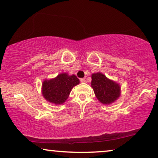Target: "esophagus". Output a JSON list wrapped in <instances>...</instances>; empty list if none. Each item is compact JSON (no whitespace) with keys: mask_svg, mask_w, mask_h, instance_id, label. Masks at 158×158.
<instances>
[{"mask_svg":"<svg viewBox=\"0 0 158 158\" xmlns=\"http://www.w3.org/2000/svg\"><path fill=\"white\" fill-rule=\"evenodd\" d=\"M80 81H81V82H82V83H84V82H86V79L82 78V79H80Z\"/></svg>","mask_w":158,"mask_h":158,"instance_id":"esophagus-1","label":"esophagus"}]
</instances>
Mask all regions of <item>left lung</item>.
Instances as JSON below:
<instances>
[{"label": "left lung", "instance_id": "1", "mask_svg": "<svg viewBox=\"0 0 158 158\" xmlns=\"http://www.w3.org/2000/svg\"><path fill=\"white\" fill-rule=\"evenodd\" d=\"M91 86L98 101L102 104H110L120 94L119 84L110 80L101 73L92 74Z\"/></svg>", "mask_w": 158, "mask_h": 158}]
</instances>
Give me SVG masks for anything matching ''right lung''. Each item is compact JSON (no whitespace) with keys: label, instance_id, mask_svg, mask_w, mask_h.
I'll return each mask as SVG.
<instances>
[{"label":"right lung","instance_id":"right-lung-1","mask_svg":"<svg viewBox=\"0 0 158 158\" xmlns=\"http://www.w3.org/2000/svg\"><path fill=\"white\" fill-rule=\"evenodd\" d=\"M79 84L75 75L68 76L66 73L57 75L56 78L45 80L43 82L42 94L48 101L58 105L65 102L74 86Z\"/></svg>","mask_w":158,"mask_h":158}]
</instances>
